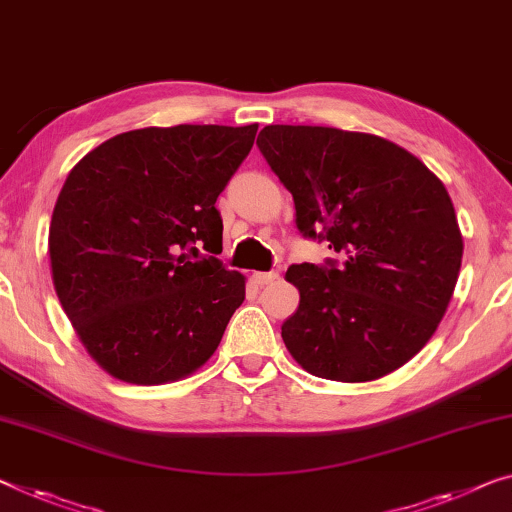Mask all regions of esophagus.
<instances>
[{"instance_id":"34e87169","label":"esophagus","mask_w":512,"mask_h":512,"mask_svg":"<svg viewBox=\"0 0 512 512\" xmlns=\"http://www.w3.org/2000/svg\"><path fill=\"white\" fill-rule=\"evenodd\" d=\"M253 280L257 285H269V282L278 280V271H269V273H253Z\"/></svg>"}]
</instances>
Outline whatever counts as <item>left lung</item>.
I'll return each mask as SVG.
<instances>
[{
  "label": "left lung",
  "mask_w": 512,
  "mask_h": 512,
  "mask_svg": "<svg viewBox=\"0 0 512 512\" xmlns=\"http://www.w3.org/2000/svg\"><path fill=\"white\" fill-rule=\"evenodd\" d=\"M257 147L294 197L305 239L340 262L294 264L299 310L282 340L310 375L372 381L437 331L462 264L451 195L407 149L329 126H266Z\"/></svg>",
  "instance_id": "left-lung-1"
}]
</instances>
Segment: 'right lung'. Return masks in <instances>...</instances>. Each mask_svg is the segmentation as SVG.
I'll use <instances>...</instances> for the list:
<instances>
[{"label":"right lung","mask_w":512,"mask_h":512,"mask_svg":"<svg viewBox=\"0 0 512 512\" xmlns=\"http://www.w3.org/2000/svg\"><path fill=\"white\" fill-rule=\"evenodd\" d=\"M255 135L257 124L137 128L68 172L48 236L52 282L112 377L177 381L218 349L246 278L213 257L223 250L216 200Z\"/></svg>","instance_id":"1"}]
</instances>
